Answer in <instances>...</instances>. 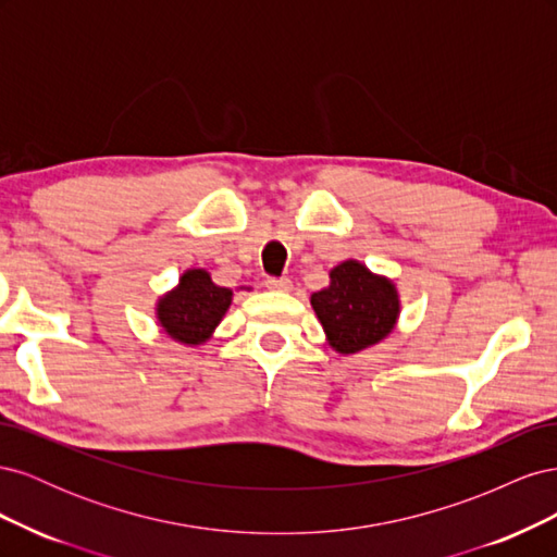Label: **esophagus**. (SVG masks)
I'll use <instances>...</instances> for the list:
<instances>
[{"mask_svg": "<svg viewBox=\"0 0 557 557\" xmlns=\"http://www.w3.org/2000/svg\"><path fill=\"white\" fill-rule=\"evenodd\" d=\"M264 288H269V290H283V293H285V290L293 288V283H290V278H283V276H281V278H274V276H272V278L264 281Z\"/></svg>", "mask_w": 557, "mask_h": 557, "instance_id": "obj_1", "label": "esophagus"}]
</instances>
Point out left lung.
<instances>
[{
	"label": "left lung",
	"mask_w": 557,
	"mask_h": 557,
	"mask_svg": "<svg viewBox=\"0 0 557 557\" xmlns=\"http://www.w3.org/2000/svg\"><path fill=\"white\" fill-rule=\"evenodd\" d=\"M311 307L327 344L342 356H352L395 330L401 305L391 278L358 260H346L330 272L327 288L311 295Z\"/></svg>",
	"instance_id": "left-lung-1"
}]
</instances>
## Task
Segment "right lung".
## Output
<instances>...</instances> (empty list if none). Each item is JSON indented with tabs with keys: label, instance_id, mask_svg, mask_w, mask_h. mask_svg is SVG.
<instances>
[{
	"label": "right lung",
	"instance_id": "add662e5",
	"mask_svg": "<svg viewBox=\"0 0 557 557\" xmlns=\"http://www.w3.org/2000/svg\"><path fill=\"white\" fill-rule=\"evenodd\" d=\"M232 297L230 288L211 281L207 269H185L176 288L158 299V325L170 339L183 346L207 344L227 313Z\"/></svg>",
	"mask_w": 557,
	"mask_h": 557
}]
</instances>
